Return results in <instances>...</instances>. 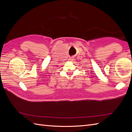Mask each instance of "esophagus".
I'll return each instance as SVG.
<instances>
[{
  "label": "esophagus",
  "instance_id": "34e87169",
  "mask_svg": "<svg viewBox=\"0 0 132 132\" xmlns=\"http://www.w3.org/2000/svg\"><path fill=\"white\" fill-rule=\"evenodd\" d=\"M73 60H74V59H73V58H70L69 59V61H73Z\"/></svg>",
  "mask_w": 132,
  "mask_h": 132
}]
</instances>
